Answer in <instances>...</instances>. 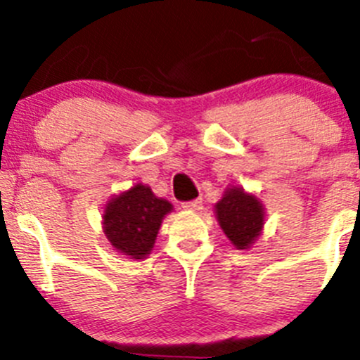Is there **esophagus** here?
I'll return each mask as SVG.
<instances>
[{
	"label": "esophagus",
	"mask_w": 360,
	"mask_h": 360,
	"mask_svg": "<svg viewBox=\"0 0 360 360\" xmlns=\"http://www.w3.org/2000/svg\"><path fill=\"white\" fill-rule=\"evenodd\" d=\"M184 210H200L202 209V198H197V200L191 202H183Z\"/></svg>",
	"instance_id": "1"
}]
</instances>
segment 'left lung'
I'll use <instances>...</instances> for the list:
<instances>
[{
  "mask_svg": "<svg viewBox=\"0 0 360 360\" xmlns=\"http://www.w3.org/2000/svg\"><path fill=\"white\" fill-rule=\"evenodd\" d=\"M219 226L237 249H249L264 224V207L244 188L231 186L214 205Z\"/></svg>",
  "mask_w": 360,
  "mask_h": 360,
  "instance_id": "1",
  "label": "left lung"
}]
</instances>
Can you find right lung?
Here are the masks:
<instances>
[{
    "label": "right lung",
    "instance_id": "right-lung-1",
    "mask_svg": "<svg viewBox=\"0 0 360 360\" xmlns=\"http://www.w3.org/2000/svg\"><path fill=\"white\" fill-rule=\"evenodd\" d=\"M170 210L172 203L158 198L146 184L137 183L106 203L104 235L115 250L143 259L153 250L160 224Z\"/></svg>",
    "mask_w": 360,
    "mask_h": 360
}]
</instances>
